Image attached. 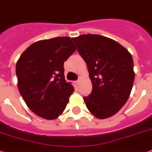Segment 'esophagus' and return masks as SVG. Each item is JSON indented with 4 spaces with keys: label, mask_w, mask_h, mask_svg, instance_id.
Segmentation results:
<instances>
[{
    "label": "esophagus",
    "mask_w": 152,
    "mask_h": 152,
    "mask_svg": "<svg viewBox=\"0 0 152 152\" xmlns=\"http://www.w3.org/2000/svg\"><path fill=\"white\" fill-rule=\"evenodd\" d=\"M75 83H76V85H77V86H78V85H79V80H77V81H75Z\"/></svg>",
    "instance_id": "esophagus-1"
}]
</instances>
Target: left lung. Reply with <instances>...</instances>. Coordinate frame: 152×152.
<instances>
[{"instance_id": "obj_1", "label": "left lung", "mask_w": 152, "mask_h": 152, "mask_svg": "<svg viewBox=\"0 0 152 152\" xmlns=\"http://www.w3.org/2000/svg\"><path fill=\"white\" fill-rule=\"evenodd\" d=\"M72 40L87 64L92 84L84 101L99 119L113 116L125 105L134 81L132 56L115 40L100 35H81Z\"/></svg>"}]
</instances>
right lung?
<instances>
[{
    "mask_svg": "<svg viewBox=\"0 0 152 152\" xmlns=\"http://www.w3.org/2000/svg\"><path fill=\"white\" fill-rule=\"evenodd\" d=\"M76 50L69 37H56L32 43L18 59V91L37 116L54 120L62 114L75 91L64 77V63Z\"/></svg>",
    "mask_w": 152,
    "mask_h": 152,
    "instance_id": "add662e5",
    "label": "right lung"
}]
</instances>
